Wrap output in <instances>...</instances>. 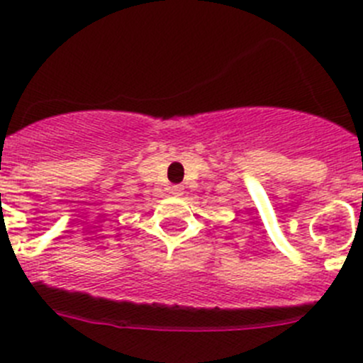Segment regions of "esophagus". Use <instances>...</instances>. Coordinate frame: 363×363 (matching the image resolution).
<instances>
[{
  "label": "esophagus",
  "mask_w": 363,
  "mask_h": 363,
  "mask_svg": "<svg viewBox=\"0 0 363 363\" xmlns=\"http://www.w3.org/2000/svg\"><path fill=\"white\" fill-rule=\"evenodd\" d=\"M170 191H172V195L179 197V195H182V193H184V188H182L181 184H175V186H172Z\"/></svg>",
  "instance_id": "esophagus-1"
}]
</instances>
